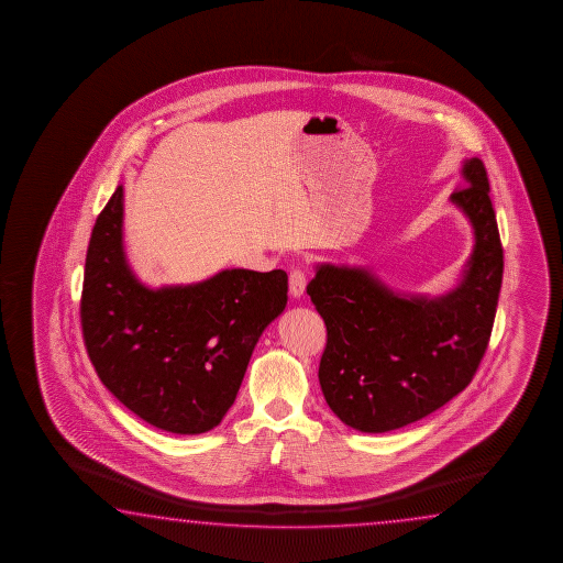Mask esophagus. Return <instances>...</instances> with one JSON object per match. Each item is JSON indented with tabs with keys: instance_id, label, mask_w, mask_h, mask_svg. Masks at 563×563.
I'll list each match as a JSON object with an SVG mask.
<instances>
[{
	"instance_id": "obj_1",
	"label": "esophagus",
	"mask_w": 563,
	"mask_h": 563,
	"mask_svg": "<svg viewBox=\"0 0 563 563\" xmlns=\"http://www.w3.org/2000/svg\"><path fill=\"white\" fill-rule=\"evenodd\" d=\"M306 274H303L301 269H294V272L289 274V294H291V297L299 299V297L303 296V294H306Z\"/></svg>"
}]
</instances>
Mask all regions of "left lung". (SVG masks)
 <instances>
[{
	"label": "left lung",
	"mask_w": 563,
	"mask_h": 563,
	"mask_svg": "<svg viewBox=\"0 0 563 563\" xmlns=\"http://www.w3.org/2000/svg\"><path fill=\"white\" fill-rule=\"evenodd\" d=\"M465 187L449 200L475 244L457 286L413 296L366 266L321 262L307 286L327 324L319 364L324 400L344 426L386 433L445 406L473 380L490 339L503 284V244L483 162H463Z\"/></svg>",
	"instance_id": "left-lung-1"
}]
</instances>
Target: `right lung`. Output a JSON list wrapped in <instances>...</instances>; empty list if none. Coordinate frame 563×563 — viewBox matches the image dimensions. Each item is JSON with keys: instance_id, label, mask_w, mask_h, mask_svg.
Instances as JSON below:
<instances>
[{"instance_id": "right-lung-1", "label": "right lung", "mask_w": 563, "mask_h": 563, "mask_svg": "<svg viewBox=\"0 0 563 563\" xmlns=\"http://www.w3.org/2000/svg\"><path fill=\"white\" fill-rule=\"evenodd\" d=\"M286 306L284 269L227 267L197 284L145 286L125 257L122 185L96 219L80 299L86 351L106 388L153 428H217Z\"/></svg>"}]
</instances>
